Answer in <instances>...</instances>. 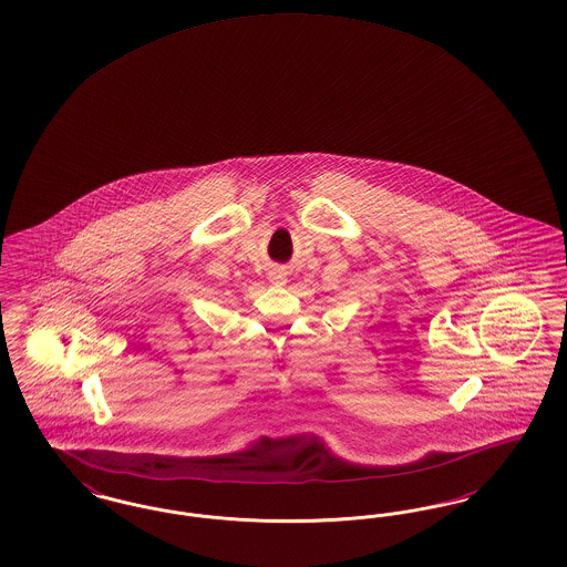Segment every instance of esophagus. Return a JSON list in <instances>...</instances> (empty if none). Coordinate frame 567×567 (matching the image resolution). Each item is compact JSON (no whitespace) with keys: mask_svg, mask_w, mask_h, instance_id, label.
I'll list each match as a JSON object with an SVG mask.
<instances>
[{"mask_svg":"<svg viewBox=\"0 0 567 567\" xmlns=\"http://www.w3.org/2000/svg\"><path fill=\"white\" fill-rule=\"evenodd\" d=\"M270 282H272V285H285V282H287V276H285L282 270H272V272H270Z\"/></svg>","mask_w":567,"mask_h":567,"instance_id":"34e87169","label":"esophagus"}]
</instances>
